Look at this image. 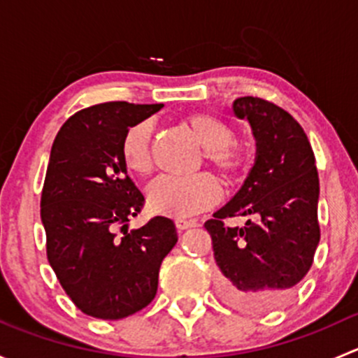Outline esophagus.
<instances>
[{
	"instance_id": "34e87169",
	"label": "esophagus",
	"mask_w": 358,
	"mask_h": 358,
	"mask_svg": "<svg viewBox=\"0 0 358 358\" xmlns=\"http://www.w3.org/2000/svg\"><path fill=\"white\" fill-rule=\"evenodd\" d=\"M192 227H197L196 220H183V218L176 220V229H178L180 232H182V230H187V229H192Z\"/></svg>"
}]
</instances>
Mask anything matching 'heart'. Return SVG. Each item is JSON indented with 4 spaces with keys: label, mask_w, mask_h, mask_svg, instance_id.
I'll return each mask as SVG.
<instances>
[{
    "label": "heart",
    "mask_w": 358,
    "mask_h": 358,
    "mask_svg": "<svg viewBox=\"0 0 358 358\" xmlns=\"http://www.w3.org/2000/svg\"><path fill=\"white\" fill-rule=\"evenodd\" d=\"M185 124L192 129L197 142L204 147V161L218 173L220 178L232 183L243 176L248 168V154L241 143L234 142L236 131L230 124L211 114H190ZM152 135L149 121H138L129 126L121 138V157L126 168L136 175L152 171ZM149 208L159 215L187 218L220 201V187L208 173L175 178L161 176L147 190Z\"/></svg>",
    "instance_id": "b5f03b06"
}]
</instances>
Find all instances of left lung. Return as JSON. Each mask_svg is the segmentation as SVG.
<instances>
[{
	"instance_id": "1",
	"label": "left lung",
	"mask_w": 358,
	"mask_h": 358,
	"mask_svg": "<svg viewBox=\"0 0 358 358\" xmlns=\"http://www.w3.org/2000/svg\"><path fill=\"white\" fill-rule=\"evenodd\" d=\"M234 114L248 119L256 161L239 192L204 223L220 268V296L243 312L262 313L289 301L308 273L320 241L319 173L308 136L268 100L241 96ZM252 215L241 227L222 220Z\"/></svg>"
}]
</instances>
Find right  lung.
Segmentation results:
<instances>
[{
    "label": "right lung",
    "instance_id": "add662e5",
    "mask_svg": "<svg viewBox=\"0 0 358 358\" xmlns=\"http://www.w3.org/2000/svg\"><path fill=\"white\" fill-rule=\"evenodd\" d=\"M161 107L96 103L71 115L53 142L41 192L46 256L72 303L95 319H124L145 308L157 292L162 259L178 241L166 216L128 232L145 197L128 176L121 138Z\"/></svg>",
    "mask_w": 358,
    "mask_h": 358
}]
</instances>
